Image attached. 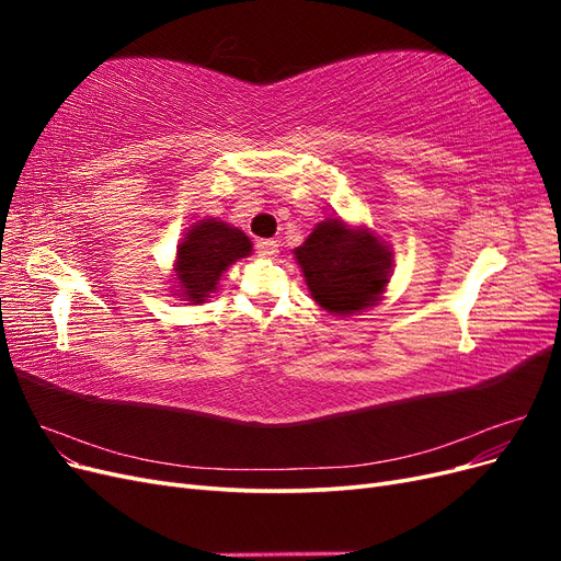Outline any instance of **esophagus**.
Returning a JSON list of instances; mask_svg holds the SVG:
<instances>
[{
	"instance_id": "obj_1",
	"label": "esophagus",
	"mask_w": 561,
	"mask_h": 561,
	"mask_svg": "<svg viewBox=\"0 0 561 561\" xmlns=\"http://www.w3.org/2000/svg\"><path fill=\"white\" fill-rule=\"evenodd\" d=\"M257 254H260L262 260L276 257V254H278V241H274V239H262V241H257Z\"/></svg>"
}]
</instances>
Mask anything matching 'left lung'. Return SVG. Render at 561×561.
Wrapping results in <instances>:
<instances>
[{
	"label": "left lung",
	"mask_w": 561,
	"mask_h": 561,
	"mask_svg": "<svg viewBox=\"0 0 561 561\" xmlns=\"http://www.w3.org/2000/svg\"><path fill=\"white\" fill-rule=\"evenodd\" d=\"M318 307L332 316H358L377 307L393 274V250L365 225L328 217L293 250Z\"/></svg>",
	"instance_id": "1"
}]
</instances>
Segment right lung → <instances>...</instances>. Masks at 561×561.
<instances>
[{
  "label": "right lung",
  "instance_id": "1",
  "mask_svg": "<svg viewBox=\"0 0 561 561\" xmlns=\"http://www.w3.org/2000/svg\"><path fill=\"white\" fill-rule=\"evenodd\" d=\"M252 252L248 236L222 219H198L178 243L171 287L182 301L203 304L219 285L225 271Z\"/></svg>",
  "mask_w": 561,
  "mask_h": 561
}]
</instances>
